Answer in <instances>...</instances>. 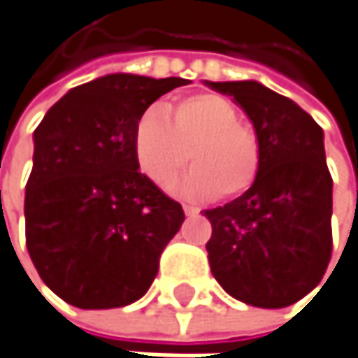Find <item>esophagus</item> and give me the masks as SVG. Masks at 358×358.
Returning <instances> with one entry per match:
<instances>
[{
  "instance_id": "34e87169",
  "label": "esophagus",
  "mask_w": 358,
  "mask_h": 358,
  "mask_svg": "<svg viewBox=\"0 0 358 358\" xmlns=\"http://www.w3.org/2000/svg\"><path fill=\"white\" fill-rule=\"evenodd\" d=\"M199 213H200V208H196V206L184 204V215H186V217H196Z\"/></svg>"
}]
</instances>
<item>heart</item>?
Instances as JSON below:
<instances>
[{
    "label": "heart",
    "instance_id": "obj_1",
    "mask_svg": "<svg viewBox=\"0 0 358 358\" xmlns=\"http://www.w3.org/2000/svg\"><path fill=\"white\" fill-rule=\"evenodd\" d=\"M141 172L162 190L182 180L184 196L229 200L245 194L262 170V139L255 127L239 119L237 107L213 93L184 96L162 111H148L134 136Z\"/></svg>",
    "mask_w": 358,
    "mask_h": 358
}]
</instances>
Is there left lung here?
<instances>
[{"mask_svg":"<svg viewBox=\"0 0 358 358\" xmlns=\"http://www.w3.org/2000/svg\"><path fill=\"white\" fill-rule=\"evenodd\" d=\"M206 85L235 99L262 139V170L239 199L204 210L215 280L257 308L302 300L332 255V178L322 127L292 99L255 80Z\"/></svg>","mask_w":358,"mask_h":358,"instance_id":"1","label":"left lung"}]
</instances>
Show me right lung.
I'll use <instances>...</instances> for the list:
<instances>
[{
	"mask_svg": "<svg viewBox=\"0 0 358 358\" xmlns=\"http://www.w3.org/2000/svg\"><path fill=\"white\" fill-rule=\"evenodd\" d=\"M186 78L107 74L71 89L34 131L26 245L64 302L121 308L139 300L184 210L139 172L137 121Z\"/></svg>",
	"mask_w": 358,
	"mask_h": 358,
	"instance_id": "add662e5",
	"label": "right lung"
}]
</instances>
